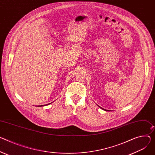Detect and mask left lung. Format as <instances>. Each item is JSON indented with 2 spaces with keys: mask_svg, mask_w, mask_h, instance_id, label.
<instances>
[{
  "mask_svg": "<svg viewBox=\"0 0 155 155\" xmlns=\"http://www.w3.org/2000/svg\"><path fill=\"white\" fill-rule=\"evenodd\" d=\"M101 109H103V110H106V109H103V108H102V107H101Z\"/></svg>",
  "mask_w": 155,
  "mask_h": 155,
  "instance_id": "8db88e82",
  "label": "left lung"
}]
</instances>
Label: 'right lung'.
Masks as SVG:
<instances>
[{
  "label": "right lung",
  "mask_w": 155,
  "mask_h": 155,
  "mask_svg": "<svg viewBox=\"0 0 155 155\" xmlns=\"http://www.w3.org/2000/svg\"><path fill=\"white\" fill-rule=\"evenodd\" d=\"M51 103H49V104H51ZM48 104H46V105H48ZM46 106V104L45 105H41V106H38L41 107V106Z\"/></svg>",
  "instance_id": "right-lung-1"
}]
</instances>
